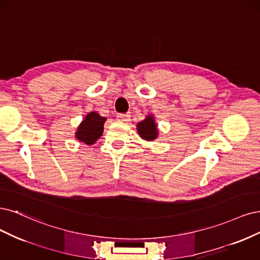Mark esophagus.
<instances>
[{"instance_id":"esophagus-1","label":"esophagus","mask_w":260,"mask_h":260,"mask_svg":"<svg viewBox=\"0 0 260 260\" xmlns=\"http://www.w3.org/2000/svg\"><path fill=\"white\" fill-rule=\"evenodd\" d=\"M116 120H118L119 122H128L129 114L128 113H120L116 115Z\"/></svg>"}]
</instances>
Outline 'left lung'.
<instances>
[{
    "mask_svg": "<svg viewBox=\"0 0 260 260\" xmlns=\"http://www.w3.org/2000/svg\"><path fill=\"white\" fill-rule=\"evenodd\" d=\"M137 131L139 135L147 140H154L157 136L156 131V124L154 123V120L151 115L147 116L145 121L138 123Z\"/></svg>",
    "mask_w": 260,
    "mask_h": 260,
    "instance_id": "1",
    "label": "left lung"
}]
</instances>
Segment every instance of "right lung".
<instances>
[{
    "label": "right lung",
    "instance_id": "add662e5",
    "mask_svg": "<svg viewBox=\"0 0 260 260\" xmlns=\"http://www.w3.org/2000/svg\"><path fill=\"white\" fill-rule=\"evenodd\" d=\"M106 118H103L96 112H90L81 123L75 135L77 138L87 145H93L94 142L103 135L104 123Z\"/></svg>",
    "mask_w": 260,
    "mask_h": 260
}]
</instances>
